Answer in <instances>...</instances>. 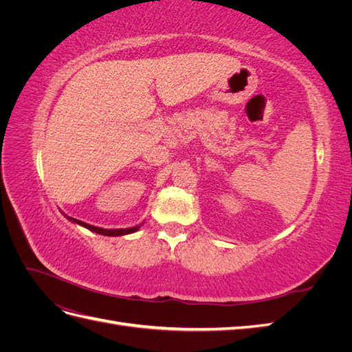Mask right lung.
I'll return each mask as SVG.
<instances>
[{
    "mask_svg": "<svg viewBox=\"0 0 352 352\" xmlns=\"http://www.w3.org/2000/svg\"><path fill=\"white\" fill-rule=\"evenodd\" d=\"M63 214H65V212H63ZM65 217H67V219H69L70 221H73V223H78V225L89 229L91 232L100 233V235H104V236H123V235H129V233H133V232H136L138 229L141 228V226H133V228H126V229H102V228H97V226L88 225V223L80 221V220H78V219L69 217L67 214H65Z\"/></svg>",
    "mask_w": 352,
    "mask_h": 352,
    "instance_id": "obj_1",
    "label": "right lung"
}]
</instances>
